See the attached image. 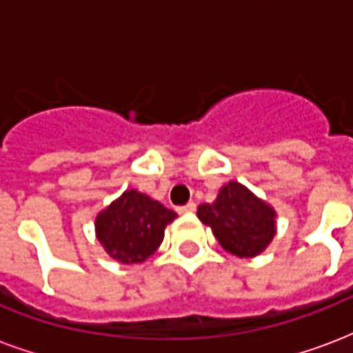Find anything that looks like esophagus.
<instances>
[{
	"instance_id": "1",
	"label": "esophagus",
	"mask_w": 353,
	"mask_h": 353,
	"mask_svg": "<svg viewBox=\"0 0 353 353\" xmlns=\"http://www.w3.org/2000/svg\"><path fill=\"white\" fill-rule=\"evenodd\" d=\"M192 212H196V204L194 202H189L185 206L177 208V214H192Z\"/></svg>"
}]
</instances>
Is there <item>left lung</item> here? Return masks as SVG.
Returning a JSON list of instances; mask_svg holds the SVG:
<instances>
[{"label":"left lung","mask_w":353,"mask_h":353,"mask_svg":"<svg viewBox=\"0 0 353 353\" xmlns=\"http://www.w3.org/2000/svg\"><path fill=\"white\" fill-rule=\"evenodd\" d=\"M196 215L223 250L236 257L259 255L276 234V212L238 181L221 187L215 202L200 204Z\"/></svg>","instance_id":"8db88e82"}]
</instances>
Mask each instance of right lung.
Segmentation results:
<instances>
[{
	"label": "right lung",
	"mask_w": 353,
	"mask_h": 353,
	"mask_svg": "<svg viewBox=\"0 0 353 353\" xmlns=\"http://www.w3.org/2000/svg\"><path fill=\"white\" fill-rule=\"evenodd\" d=\"M176 217L161 202L130 189L98 214L96 236L113 259L134 265L157 252L166 225Z\"/></svg>",
	"instance_id": "right-lung-1"
}]
</instances>
